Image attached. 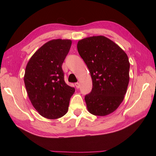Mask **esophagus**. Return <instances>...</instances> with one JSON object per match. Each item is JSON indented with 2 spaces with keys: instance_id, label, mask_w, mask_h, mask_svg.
Listing matches in <instances>:
<instances>
[{
  "instance_id": "1",
  "label": "esophagus",
  "mask_w": 156,
  "mask_h": 156,
  "mask_svg": "<svg viewBox=\"0 0 156 156\" xmlns=\"http://www.w3.org/2000/svg\"><path fill=\"white\" fill-rule=\"evenodd\" d=\"M75 86H76V88H80V83H79V82H76V83H75Z\"/></svg>"
}]
</instances>
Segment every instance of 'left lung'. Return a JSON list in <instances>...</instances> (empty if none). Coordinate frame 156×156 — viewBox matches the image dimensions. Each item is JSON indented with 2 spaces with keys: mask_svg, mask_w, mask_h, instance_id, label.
<instances>
[{
  "mask_svg": "<svg viewBox=\"0 0 156 156\" xmlns=\"http://www.w3.org/2000/svg\"><path fill=\"white\" fill-rule=\"evenodd\" d=\"M78 51L90 73L92 88L85 96L88 111L97 116H105L121 105L129 81L127 54L111 39L93 36L78 42Z\"/></svg>",
  "mask_w": 156,
  "mask_h": 156,
  "instance_id": "left-lung-1",
  "label": "left lung"
}]
</instances>
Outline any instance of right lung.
Returning <instances> with one entry per match:
<instances>
[{
  "mask_svg": "<svg viewBox=\"0 0 156 156\" xmlns=\"http://www.w3.org/2000/svg\"><path fill=\"white\" fill-rule=\"evenodd\" d=\"M72 45L69 39H54L39 48L26 66L24 82L34 108L44 117L55 119L68 111L75 88L64 81L62 64Z\"/></svg>",
  "mask_w": 156,
  "mask_h": 156,
  "instance_id": "right-lung-1",
  "label": "right lung"
}]
</instances>
